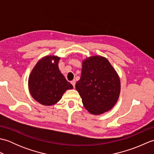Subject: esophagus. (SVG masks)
I'll return each mask as SVG.
<instances>
[{"label": "esophagus", "instance_id": "34e87169", "mask_svg": "<svg viewBox=\"0 0 154 154\" xmlns=\"http://www.w3.org/2000/svg\"><path fill=\"white\" fill-rule=\"evenodd\" d=\"M71 83L72 85H73V87H75V83H76V81H75V80H73V81H71Z\"/></svg>", "mask_w": 154, "mask_h": 154}]
</instances>
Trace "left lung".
I'll return each mask as SVG.
<instances>
[{
    "instance_id": "1",
    "label": "left lung",
    "mask_w": 154,
    "mask_h": 154,
    "mask_svg": "<svg viewBox=\"0 0 154 154\" xmlns=\"http://www.w3.org/2000/svg\"><path fill=\"white\" fill-rule=\"evenodd\" d=\"M75 88L85 108L94 115L112 109L120 93L117 72L106 57L94 55L83 61L81 76Z\"/></svg>"
}]
</instances>
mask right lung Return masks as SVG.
I'll use <instances>...</instances> for the list:
<instances>
[{
	"mask_svg": "<svg viewBox=\"0 0 154 154\" xmlns=\"http://www.w3.org/2000/svg\"><path fill=\"white\" fill-rule=\"evenodd\" d=\"M60 57L46 55L38 61L28 78V89L33 99L45 106L56 104L63 93L73 89L59 69Z\"/></svg>",
	"mask_w": 154,
	"mask_h": 154,
	"instance_id": "right-lung-1",
	"label": "right lung"
}]
</instances>
